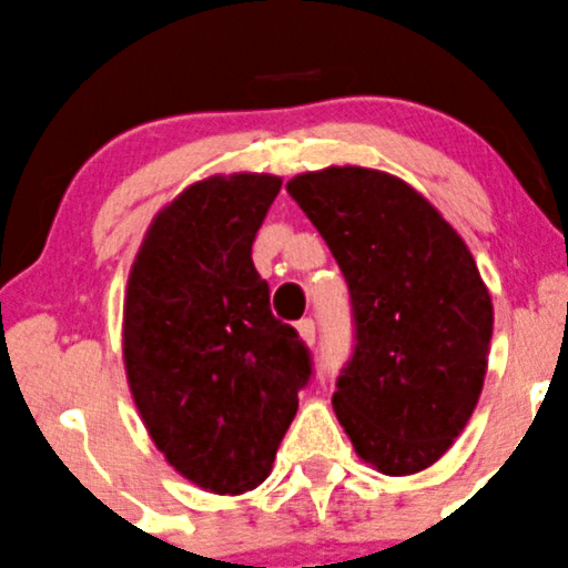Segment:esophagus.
Wrapping results in <instances>:
<instances>
[{"mask_svg": "<svg viewBox=\"0 0 568 568\" xmlns=\"http://www.w3.org/2000/svg\"><path fill=\"white\" fill-rule=\"evenodd\" d=\"M296 332H300V337L304 339V343L315 345V321L313 318H302L300 324H296Z\"/></svg>", "mask_w": 568, "mask_h": 568, "instance_id": "1", "label": "esophagus"}]
</instances>
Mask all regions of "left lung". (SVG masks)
<instances>
[{"mask_svg":"<svg viewBox=\"0 0 568 568\" xmlns=\"http://www.w3.org/2000/svg\"><path fill=\"white\" fill-rule=\"evenodd\" d=\"M285 187L329 244L354 304L356 345L334 414L364 463L419 474L449 452L485 386L493 302L474 255L386 171L329 165Z\"/></svg>","mask_w":568,"mask_h":568,"instance_id":"1","label":"left lung"}]
</instances>
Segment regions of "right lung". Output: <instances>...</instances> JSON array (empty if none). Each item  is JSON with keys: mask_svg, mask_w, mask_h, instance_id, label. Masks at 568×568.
I'll return each instance as SVG.
<instances>
[{"mask_svg": "<svg viewBox=\"0 0 568 568\" xmlns=\"http://www.w3.org/2000/svg\"><path fill=\"white\" fill-rule=\"evenodd\" d=\"M274 174H214L154 214L128 277L122 356L143 427L171 468L214 495L272 474L313 364L268 307L253 239Z\"/></svg>", "mask_w": 568, "mask_h": 568, "instance_id": "add662e5", "label": "right lung"}]
</instances>
